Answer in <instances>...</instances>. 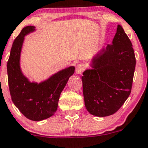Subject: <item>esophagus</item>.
I'll list each match as a JSON object with an SVG mask.
<instances>
[{
  "mask_svg": "<svg viewBox=\"0 0 148 148\" xmlns=\"http://www.w3.org/2000/svg\"><path fill=\"white\" fill-rule=\"evenodd\" d=\"M85 66L81 63H79L75 67V73L77 74H81L85 71Z\"/></svg>",
  "mask_w": 148,
  "mask_h": 148,
  "instance_id": "34e87169",
  "label": "esophagus"
}]
</instances>
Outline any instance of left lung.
<instances>
[{
	"label": "left lung",
	"mask_w": 148,
	"mask_h": 148,
	"mask_svg": "<svg viewBox=\"0 0 148 148\" xmlns=\"http://www.w3.org/2000/svg\"><path fill=\"white\" fill-rule=\"evenodd\" d=\"M132 42L118 25L112 44H108L92 60V69L82 77L87 110L97 117L115 113L130 95L135 72Z\"/></svg>",
	"instance_id": "left-lung-1"
}]
</instances>
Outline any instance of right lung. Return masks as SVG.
Segmentation results:
<instances>
[{
	"mask_svg": "<svg viewBox=\"0 0 148 148\" xmlns=\"http://www.w3.org/2000/svg\"><path fill=\"white\" fill-rule=\"evenodd\" d=\"M34 30V26L25 27L15 39L7 63V71L13 103L28 119L40 121L56 112L60 93L74 73L75 67L62 70L39 84L30 83L21 72L20 57L24 37Z\"/></svg>",
	"mask_w": 148,
	"mask_h": 148,
	"instance_id": "add662e5",
	"label": "right lung"
}]
</instances>
